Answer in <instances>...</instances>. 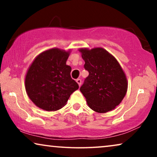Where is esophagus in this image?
<instances>
[{
    "instance_id": "esophagus-1",
    "label": "esophagus",
    "mask_w": 157,
    "mask_h": 157,
    "mask_svg": "<svg viewBox=\"0 0 157 157\" xmlns=\"http://www.w3.org/2000/svg\"><path fill=\"white\" fill-rule=\"evenodd\" d=\"M76 81L77 82V83H78V84L79 86H80L81 85V79H79V78L76 79Z\"/></svg>"
}]
</instances>
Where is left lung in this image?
I'll list each match as a JSON object with an SVG mask.
<instances>
[{
  "label": "left lung",
  "mask_w": 157,
  "mask_h": 157,
  "mask_svg": "<svg viewBox=\"0 0 157 157\" xmlns=\"http://www.w3.org/2000/svg\"><path fill=\"white\" fill-rule=\"evenodd\" d=\"M89 71L80 91L92 110L106 113L118 106L127 91L125 74L117 59L102 48L79 49Z\"/></svg>",
  "instance_id": "obj_1"
}]
</instances>
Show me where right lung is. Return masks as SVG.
Here are the masks:
<instances>
[{
	"label": "right lung",
	"mask_w": 157,
	"mask_h": 157,
	"mask_svg": "<svg viewBox=\"0 0 157 157\" xmlns=\"http://www.w3.org/2000/svg\"><path fill=\"white\" fill-rule=\"evenodd\" d=\"M69 51L51 48L38 56L25 79V90L32 101L46 111H56L68 101L78 84L71 78L66 65Z\"/></svg>",
	"instance_id": "right-lung-1"
}]
</instances>
